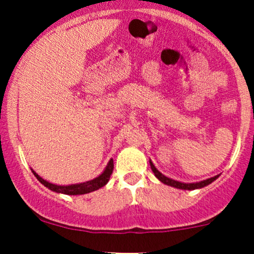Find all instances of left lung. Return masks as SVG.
Segmentation results:
<instances>
[{
    "label": "left lung",
    "mask_w": 254,
    "mask_h": 254,
    "mask_svg": "<svg viewBox=\"0 0 254 254\" xmlns=\"http://www.w3.org/2000/svg\"><path fill=\"white\" fill-rule=\"evenodd\" d=\"M149 164H150L151 171L154 172V174H155V177L160 180V182L166 184V185L173 186V188L182 189V190H196V189H202V188H204V186L211 184L212 182H214V180H216L218 178V176H215V177L209 178V179L203 180V182H199V183H188V184L180 183V182H177V180H173V179H171V178L164 176L161 172H159L156 170V167L153 165V162H151L150 160H149Z\"/></svg>",
    "instance_id": "1"
}]
</instances>
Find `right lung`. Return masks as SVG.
Returning a JSON list of instances; mask_svg holds the SVG:
<instances>
[{
	"mask_svg": "<svg viewBox=\"0 0 254 254\" xmlns=\"http://www.w3.org/2000/svg\"><path fill=\"white\" fill-rule=\"evenodd\" d=\"M32 172H33L34 176L37 177V179L39 180L44 186L50 189L51 191L57 192V193L71 194V196H74V194H84V193H89V192H93L95 190H99V189L106 185L107 182L110 180L111 174H112L113 172V160L112 159L110 160L109 164L106 166V168H105V171L99 177L89 180V182L72 184V185H56V184H52V183L46 182V180H44L43 178L38 176L33 170H32Z\"/></svg>",
	"mask_w": 254,
	"mask_h": 254,
	"instance_id": "add662e5",
	"label": "right lung"
}]
</instances>
